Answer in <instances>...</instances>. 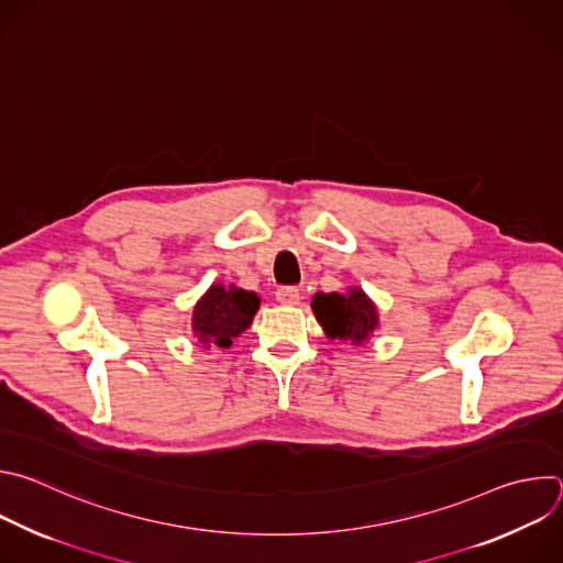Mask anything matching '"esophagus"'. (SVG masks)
<instances>
[{
	"label": "esophagus",
	"instance_id": "1",
	"mask_svg": "<svg viewBox=\"0 0 563 563\" xmlns=\"http://www.w3.org/2000/svg\"><path fill=\"white\" fill-rule=\"evenodd\" d=\"M275 297L284 306H295L299 301V288L297 286H279L275 290Z\"/></svg>",
	"mask_w": 563,
	"mask_h": 563
}]
</instances>
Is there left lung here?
Masks as SVG:
<instances>
[{
    "label": "left lung",
    "instance_id": "left-lung-1",
    "mask_svg": "<svg viewBox=\"0 0 563 563\" xmlns=\"http://www.w3.org/2000/svg\"><path fill=\"white\" fill-rule=\"evenodd\" d=\"M312 310L328 336L351 342L353 346L368 342L377 325V310L360 288L349 290V295L317 292L312 297Z\"/></svg>",
    "mask_w": 563,
    "mask_h": 563
}]
</instances>
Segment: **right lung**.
Listing matches in <instances>:
<instances>
[{"label":"right lung","mask_w":563,"mask_h":563,"mask_svg":"<svg viewBox=\"0 0 563 563\" xmlns=\"http://www.w3.org/2000/svg\"><path fill=\"white\" fill-rule=\"evenodd\" d=\"M260 308L255 292L231 286H210L192 312V330L199 344L229 349L253 321Z\"/></svg>","instance_id":"1"}]
</instances>
